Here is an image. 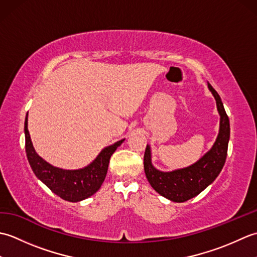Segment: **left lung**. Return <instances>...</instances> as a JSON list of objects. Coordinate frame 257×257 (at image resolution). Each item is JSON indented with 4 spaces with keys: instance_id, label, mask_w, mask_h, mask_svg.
<instances>
[{
    "instance_id": "obj_1",
    "label": "left lung",
    "mask_w": 257,
    "mask_h": 257,
    "mask_svg": "<svg viewBox=\"0 0 257 257\" xmlns=\"http://www.w3.org/2000/svg\"><path fill=\"white\" fill-rule=\"evenodd\" d=\"M210 91L216 100L220 113V132L214 145L199 161L192 166L170 172L159 171L152 166L151 150L147 145L144 157L146 177L158 193L173 202H184L201 193L219 176L224 166L230 140V120L225 112L221 97L207 83Z\"/></svg>"
}]
</instances>
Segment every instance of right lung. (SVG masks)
Listing matches in <instances>:
<instances>
[{"label": "right lung", "instance_id": "right-lung-1", "mask_svg": "<svg viewBox=\"0 0 257 257\" xmlns=\"http://www.w3.org/2000/svg\"><path fill=\"white\" fill-rule=\"evenodd\" d=\"M24 133L26 157L33 172L52 192L69 202L85 200L99 190L106 178L110 157L124 140H119L113 145L106 147L90 165L83 169L64 170L50 165L36 154L27 129V114L24 123Z\"/></svg>", "mask_w": 257, "mask_h": 257}]
</instances>
